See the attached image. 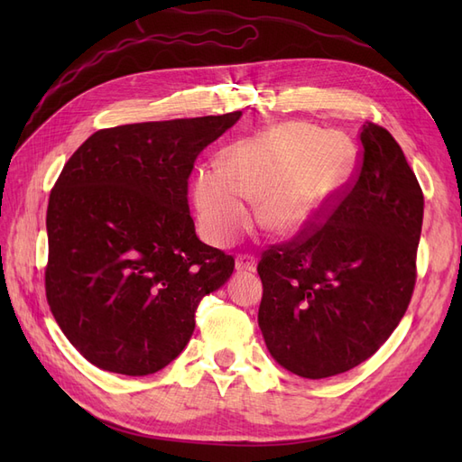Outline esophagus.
Listing matches in <instances>:
<instances>
[{
	"mask_svg": "<svg viewBox=\"0 0 462 462\" xmlns=\"http://www.w3.org/2000/svg\"><path fill=\"white\" fill-rule=\"evenodd\" d=\"M236 272H254L256 270V258L253 254H239L235 258Z\"/></svg>",
	"mask_w": 462,
	"mask_h": 462,
	"instance_id": "esophagus-1",
	"label": "esophagus"
}]
</instances>
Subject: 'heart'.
<instances>
[{
	"label": "heart",
	"mask_w": 462,
	"mask_h": 462,
	"mask_svg": "<svg viewBox=\"0 0 462 462\" xmlns=\"http://www.w3.org/2000/svg\"><path fill=\"white\" fill-rule=\"evenodd\" d=\"M355 165V150L306 123H283L235 143L221 153V170L202 167L192 197L209 243L226 246L250 221L248 206L260 202L258 219L279 235L299 233L324 212Z\"/></svg>",
	"instance_id": "b5f03b06"
}]
</instances>
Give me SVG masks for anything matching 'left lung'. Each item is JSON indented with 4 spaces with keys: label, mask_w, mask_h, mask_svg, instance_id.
Returning <instances> with one entry per match:
<instances>
[{
    "label": "left lung",
    "mask_w": 462,
    "mask_h": 462,
    "mask_svg": "<svg viewBox=\"0 0 462 462\" xmlns=\"http://www.w3.org/2000/svg\"><path fill=\"white\" fill-rule=\"evenodd\" d=\"M362 156L319 216L258 262V326L272 356L310 380L368 360L409 309L424 194L389 131L362 125Z\"/></svg>",
    "instance_id": "1"
}]
</instances>
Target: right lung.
Segmentation results:
<instances>
[{
  "label": "right lung",
  "mask_w": 462,
  "mask_h": 462,
  "mask_svg": "<svg viewBox=\"0 0 462 462\" xmlns=\"http://www.w3.org/2000/svg\"><path fill=\"white\" fill-rule=\"evenodd\" d=\"M241 111L102 129L82 143L48 202L46 299L94 366L148 375L177 358L200 300L233 256L204 245L189 209L199 153Z\"/></svg>",
  "instance_id": "right-lung-1"
}]
</instances>
